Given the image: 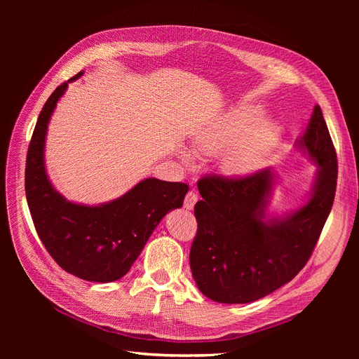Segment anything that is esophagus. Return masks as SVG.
<instances>
[{
  "instance_id": "1",
  "label": "esophagus",
  "mask_w": 359,
  "mask_h": 359,
  "mask_svg": "<svg viewBox=\"0 0 359 359\" xmlns=\"http://www.w3.org/2000/svg\"><path fill=\"white\" fill-rule=\"evenodd\" d=\"M198 202V194L195 191H189L186 194V198H184V208L186 210H194L195 203Z\"/></svg>"
}]
</instances>
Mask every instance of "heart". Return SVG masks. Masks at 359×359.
<instances>
[{"label": "heart", "instance_id": "obj_1", "mask_svg": "<svg viewBox=\"0 0 359 359\" xmlns=\"http://www.w3.org/2000/svg\"><path fill=\"white\" fill-rule=\"evenodd\" d=\"M262 107L238 106L201 126L194 147L201 154L218 156L224 172L233 177L249 176L265 164L280 140L282 128L272 118H262ZM182 160L192 161L189 151H180Z\"/></svg>", "mask_w": 359, "mask_h": 359}]
</instances>
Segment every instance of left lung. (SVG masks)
I'll return each instance as SVG.
<instances>
[{"mask_svg": "<svg viewBox=\"0 0 359 359\" xmlns=\"http://www.w3.org/2000/svg\"><path fill=\"white\" fill-rule=\"evenodd\" d=\"M297 148L317 172L307 201L284 217L266 214L278 179L272 168L198 182L202 201L195 205L198 233L189 260L205 297L224 304L252 303L306 266L330 214L337 180L336 151L318 104Z\"/></svg>", "mask_w": 359, "mask_h": 359, "instance_id": "obj_1", "label": "left lung"}]
</instances>
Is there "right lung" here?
<instances>
[{
	"label": "right lung",
	"instance_id": "right-lung-1",
	"mask_svg": "<svg viewBox=\"0 0 359 359\" xmlns=\"http://www.w3.org/2000/svg\"><path fill=\"white\" fill-rule=\"evenodd\" d=\"M81 75L56 87L37 118L27 149L26 198L37 234L65 272L113 282L129 272L164 215L182 208L189 186L148 177L121 198L94 206L74 203L55 189L45 167L48 125L68 84Z\"/></svg>",
	"mask_w": 359,
	"mask_h": 359
}]
</instances>
